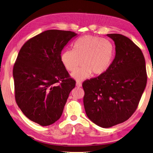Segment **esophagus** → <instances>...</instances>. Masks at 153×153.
<instances>
[{"mask_svg":"<svg viewBox=\"0 0 153 153\" xmlns=\"http://www.w3.org/2000/svg\"><path fill=\"white\" fill-rule=\"evenodd\" d=\"M76 85L77 87L80 88V87H81V86H82V83L80 82H77L76 84Z\"/></svg>","mask_w":153,"mask_h":153,"instance_id":"esophagus-1","label":"esophagus"}]
</instances>
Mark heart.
I'll return each instance as SVG.
<instances>
[{
  "mask_svg": "<svg viewBox=\"0 0 153 153\" xmlns=\"http://www.w3.org/2000/svg\"><path fill=\"white\" fill-rule=\"evenodd\" d=\"M115 49L112 44L105 39L84 36L79 38L74 44V49L65 50L61 61L65 69L74 72L71 76L78 81L90 77L93 73L100 76L107 71L113 62Z\"/></svg>",
  "mask_w": 153,
  "mask_h": 153,
  "instance_id": "b5f03b06",
  "label": "heart"
}]
</instances>
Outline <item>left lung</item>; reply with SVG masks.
I'll list each match as a JSON object with an SVG mask.
<instances>
[{"instance_id":"8db88e82","label":"left lung","mask_w":153,"mask_h":153,"mask_svg":"<svg viewBox=\"0 0 153 153\" xmlns=\"http://www.w3.org/2000/svg\"><path fill=\"white\" fill-rule=\"evenodd\" d=\"M116 55L104 74L83 82L84 105L90 120L108 128L126 121L136 111L147 82L144 57L131 39L109 34Z\"/></svg>"}]
</instances>
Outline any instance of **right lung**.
<instances>
[{
  "label": "right lung",
  "instance_id": "1",
  "mask_svg": "<svg viewBox=\"0 0 153 153\" xmlns=\"http://www.w3.org/2000/svg\"><path fill=\"white\" fill-rule=\"evenodd\" d=\"M77 36L71 31L46 30L29 39L19 52L13 69L16 101L26 117L41 126H49L61 117L75 88L61 54Z\"/></svg>",
  "mask_w": 153,
  "mask_h": 153
}]
</instances>
